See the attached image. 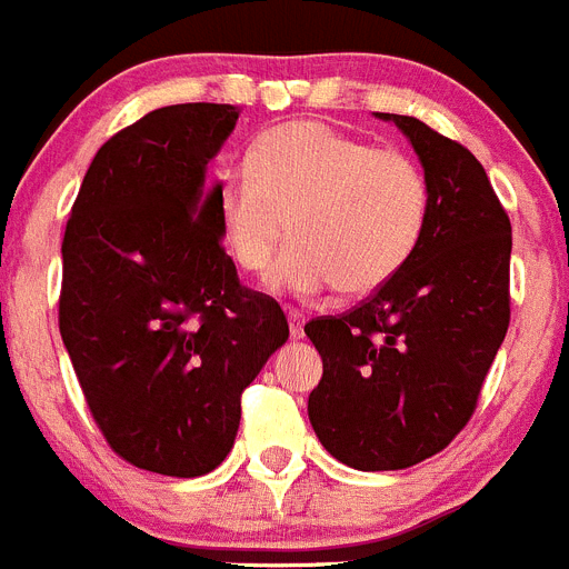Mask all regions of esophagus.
I'll return each instance as SVG.
<instances>
[{
	"label": "esophagus",
	"mask_w": 569,
	"mask_h": 569,
	"mask_svg": "<svg viewBox=\"0 0 569 569\" xmlns=\"http://www.w3.org/2000/svg\"><path fill=\"white\" fill-rule=\"evenodd\" d=\"M286 318H289V335H291V338H295V340L303 338V323H306L303 312H298V309H289V315H286Z\"/></svg>",
	"instance_id": "34e87169"
}]
</instances>
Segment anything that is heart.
I'll return each instance as SVG.
<instances>
[{
  "mask_svg": "<svg viewBox=\"0 0 569 569\" xmlns=\"http://www.w3.org/2000/svg\"><path fill=\"white\" fill-rule=\"evenodd\" d=\"M211 217L226 251L263 278L289 231L274 286L372 295L409 263L429 220V182L403 151L375 148L318 120L257 137L246 168L223 171Z\"/></svg>",
  "mask_w": 569,
  "mask_h": 569,
  "instance_id": "1",
  "label": "heart"
}]
</instances>
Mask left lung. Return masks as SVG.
<instances>
[{
	"label": "left lung",
	"instance_id": "obj_1",
	"mask_svg": "<svg viewBox=\"0 0 569 569\" xmlns=\"http://www.w3.org/2000/svg\"><path fill=\"white\" fill-rule=\"evenodd\" d=\"M429 182L421 243L387 286L303 332L323 358L309 421L346 467L407 469L441 452L476 412L510 326V217L461 142L401 113Z\"/></svg>",
	"mask_w": 569,
	"mask_h": 569
}]
</instances>
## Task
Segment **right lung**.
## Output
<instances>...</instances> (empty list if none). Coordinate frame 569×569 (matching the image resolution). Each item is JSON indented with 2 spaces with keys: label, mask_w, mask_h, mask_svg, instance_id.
<instances>
[{
  "label": "right lung",
  "mask_w": 569,
  "mask_h": 569,
  "mask_svg": "<svg viewBox=\"0 0 569 569\" xmlns=\"http://www.w3.org/2000/svg\"><path fill=\"white\" fill-rule=\"evenodd\" d=\"M234 106L146 113L97 151L62 240L59 335L120 458L194 478L223 463L240 395L289 338L278 300L240 286L206 168Z\"/></svg>",
  "instance_id": "1"
}]
</instances>
